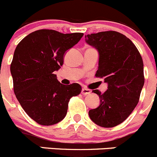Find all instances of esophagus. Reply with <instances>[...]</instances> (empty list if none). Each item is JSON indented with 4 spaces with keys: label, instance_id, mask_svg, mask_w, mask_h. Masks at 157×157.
<instances>
[{
    "label": "esophagus",
    "instance_id": "34e87169",
    "mask_svg": "<svg viewBox=\"0 0 157 157\" xmlns=\"http://www.w3.org/2000/svg\"><path fill=\"white\" fill-rule=\"evenodd\" d=\"M91 93V90L88 89L87 88H83L82 89V94H84V95H86V94H88Z\"/></svg>",
    "mask_w": 157,
    "mask_h": 157
}]
</instances>
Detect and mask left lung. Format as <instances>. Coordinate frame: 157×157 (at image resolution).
Instances as JSON below:
<instances>
[{
  "instance_id": "1",
  "label": "left lung",
  "mask_w": 157,
  "mask_h": 157,
  "mask_svg": "<svg viewBox=\"0 0 157 157\" xmlns=\"http://www.w3.org/2000/svg\"><path fill=\"white\" fill-rule=\"evenodd\" d=\"M85 41L99 53L95 76L104 78L108 89L101 94L100 105L88 111L91 120L103 128H113L124 121L138 104L144 84V63L130 39L116 31L85 36Z\"/></svg>"
}]
</instances>
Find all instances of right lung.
I'll return each instance as SVG.
<instances>
[{
    "label": "right lung",
    "mask_w": 157,
    "mask_h": 157,
    "mask_svg": "<svg viewBox=\"0 0 157 157\" xmlns=\"http://www.w3.org/2000/svg\"><path fill=\"white\" fill-rule=\"evenodd\" d=\"M82 36V33L39 29L17 46L10 65L13 91L21 107L36 123L49 126L61 121L71 98L80 94V85H63L54 72L63 66L66 51Z\"/></svg>",
    "instance_id": "right-lung-1"
}]
</instances>
